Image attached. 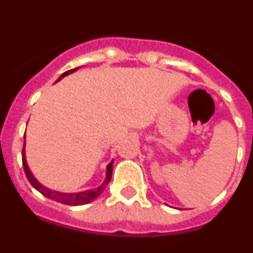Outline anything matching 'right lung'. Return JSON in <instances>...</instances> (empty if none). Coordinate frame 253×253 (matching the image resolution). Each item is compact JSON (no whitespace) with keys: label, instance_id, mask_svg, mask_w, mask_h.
<instances>
[{"label":"right lung","instance_id":"obj_1","mask_svg":"<svg viewBox=\"0 0 253 253\" xmlns=\"http://www.w3.org/2000/svg\"><path fill=\"white\" fill-rule=\"evenodd\" d=\"M76 69H69L67 72H64L63 75L60 76L59 80L64 77V76L69 75V73L75 72ZM58 80V81H59ZM21 156H22V166H24V171H25V175L28 177L29 182L31 184V186L37 189L39 193L43 194L44 196L46 198L51 199V200H54V202L58 203H62V204H66V205H84L87 204V203L92 202L93 199H96L100 194L102 193L105 190V187L107 186V184L110 182L111 180V175H113V161H111L109 165H107V169H106V178H105L104 184L101 186H99L97 189H91V190H86V191H82V193H77V194H64V193H58V191H51V190L46 189V187L42 186V185L38 182L37 180L34 178L33 173L30 172L28 167V163H26V158H25V149L22 147V152H21Z\"/></svg>","mask_w":253,"mask_h":253}]
</instances>
